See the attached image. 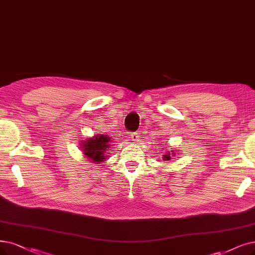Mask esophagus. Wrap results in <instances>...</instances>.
<instances>
[{
	"label": "esophagus",
	"instance_id": "1",
	"mask_svg": "<svg viewBox=\"0 0 255 255\" xmlns=\"http://www.w3.org/2000/svg\"><path fill=\"white\" fill-rule=\"evenodd\" d=\"M129 137H130V139L133 140V141H138L139 140V134L138 133H133V134H130L129 135Z\"/></svg>",
	"mask_w": 255,
	"mask_h": 255
}]
</instances>
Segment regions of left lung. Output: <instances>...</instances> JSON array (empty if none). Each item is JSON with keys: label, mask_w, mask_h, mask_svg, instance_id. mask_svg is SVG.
I'll return each mask as SVG.
<instances>
[{"label": "left lung", "mask_w": 255, "mask_h": 255, "mask_svg": "<svg viewBox=\"0 0 255 255\" xmlns=\"http://www.w3.org/2000/svg\"><path fill=\"white\" fill-rule=\"evenodd\" d=\"M176 151V150H175ZM174 155L175 154V152H174V150H172V151H167V154L166 155H163V160H165V161H169L171 158H170V155Z\"/></svg>", "instance_id": "8db88e82"}]
</instances>
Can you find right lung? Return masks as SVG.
<instances>
[{
	"instance_id": "add662e5",
	"label": "right lung",
	"mask_w": 255,
	"mask_h": 255,
	"mask_svg": "<svg viewBox=\"0 0 255 255\" xmlns=\"http://www.w3.org/2000/svg\"><path fill=\"white\" fill-rule=\"evenodd\" d=\"M111 139L112 138L107 135L98 134L97 136L87 138L85 141H81L80 147L83 148L84 154L88 159L92 160V162L97 163V164H100L101 162L108 159L107 151L110 144L113 143V141Z\"/></svg>"
}]
</instances>
